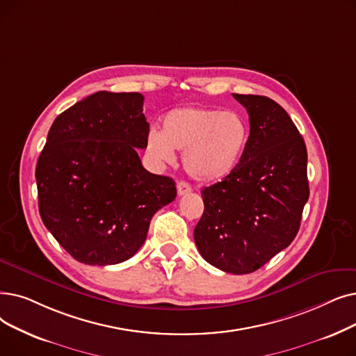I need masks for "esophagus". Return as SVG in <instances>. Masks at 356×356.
<instances>
[{"instance_id": "esophagus-1", "label": "esophagus", "mask_w": 356, "mask_h": 356, "mask_svg": "<svg viewBox=\"0 0 356 356\" xmlns=\"http://www.w3.org/2000/svg\"><path fill=\"white\" fill-rule=\"evenodd\" d=\"M191 192H192V188H191L189 183H186V181H179L177 183V193H179V196L188 195Z\"/></svg>"}]
</instances>
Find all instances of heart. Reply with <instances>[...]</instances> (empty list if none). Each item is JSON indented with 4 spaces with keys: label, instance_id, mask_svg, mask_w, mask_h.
I'll list each match as a JSON object with an SVG mask.
<instances>
[{
    "label": "heart",
    "instance_id": "obj_1",
    "mask_svg": "<svg viewBox=\"0 0 356 356\" xmlns=\"http://www.w3.org/2000/svg\"><path fill=\"white\" fill-rule=\"evenodd\" d=\"M249 141V127L236 112L212 107H179L170 111L161 132L147 138V151L152 159L170 163L176 151H183L188 175L200 183L227 179L240 164Z\"/></svg>",
    "mask_w": 356,
    "mask_h": 356
}]
</instances>
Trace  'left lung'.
I'll return each mask as SVG.
<instances>
[{"mask_svg": "<svg viewBox=\"0 0 356 356\" xmlns=\"http://www.w3.org/2000/svg\"><path fill=\"white\" fill-rule=\"evenodd\" d=\"M233 96L249 113V141L234 172L202 191L193 237L208 264L244 275L296 238L310 189L305 143L289 115L269 97Z\"/></svg>", "mask_w": 356, "mask_h": 356, "instance_id": "obj_1", "label": "left lung"}]
</instances>
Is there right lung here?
I'll list each match as a JSON object with an SVG mask.
<instances>
[{
  "label": "right lung",
  "instance_id": "1",
  "mask_svg": "<svg viewBox=\"0 0 356 356\" xmlns=\"http://www.w3.org/2000/svg\"><path fill=\"white\" fill-rule=\"evenodd\" d=\"M140 92L97 91L52 123L36 164L40 218L86 265H116L144 244L152 215L173 202L172 177L143 167L149 123Z\"/></svg>",
  "mask_w": 356,
  "mask_h": 356
}]
</instances>
